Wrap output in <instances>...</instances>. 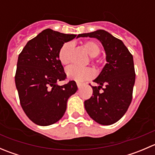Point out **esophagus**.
I'll list each match as a JSON object with an SVG mask.
<instances>
[{"instance_id":"34e87169","label":"esophagus","mask_w":155,"mask_h":155,"mask_svg":"<svg viewBox=\"0 0 155 155\" xmlns=\"http://www.w3.org/2000/svg\"><path fill=\"white\" fill-rule=\"evenodd\" d=\"M76 85H77V87H78V88H81V87H82V83H80V82H76Z\"/></svg>"}]
</instances>
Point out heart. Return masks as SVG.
Here are the masks:
<instances>
[{"label":"heart","instance_id":"obj_1","mask_svg":"<svg viewBox=\"0 0 155 155\" xmlns=\"http://www.w3.org/2000/svg\"><path fill=\"white\" fill-rule=\"evenodd\" d=\"M85 51L91 57V61L97 64L100 61V59L97 58L96 56L101 53L100 46L94 41H86L82 44ZM71 43H65L60 48L58 52L59 61L62 64H68L70 62V53L71 51ZM66 74L69 79H74L77 82H83L87 79H91L94 76L93 70L90 68H79V67L71 65L66 69Z\"/></svg>","mask_w":155,"mask_h":155}]
</instances>
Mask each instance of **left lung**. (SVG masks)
<instances>
[{
  "instance_id": "8db88e82",
  "label": "left lung",
  "mask_w": 155,
  "mask_h": 155,
  "mask_svg": "<svg viewBox=\"0 0 155 155\" xmlns=\"http://www.w3.org/2000/svg\"><path fill=\"white\" fill-rule=\"evenodd\" d=\"M80 37L97 38L105 49L107 63L94 80L98 86H91L93 96L85 101V108L96 122L110 125L122 118L132 101L136 78L133 55L121 40L104 30Z\"/></svg>"
}]
</instances>
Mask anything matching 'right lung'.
Wrapping results in <instances>:
<instances>
[{
	"instance_id": "obj_1",
	"label": "right lung",
	"mask_w": 155,
	"mask_h": 155,
	"mask_svg": "<svg viewBox=\"0 0 155 155\" xmlns=\"http://www.w3.org/2000/svg\"><path fill=\"white\" fill-rule=\"evenodd\" d=\"M76 37L46 29L29 40L19 54L15 76L20 104L30 120L40 126L54 124L63 117L68 98L77 91L67 78L58 58L64 43Z\"/></svg>"
}]
</instances>
